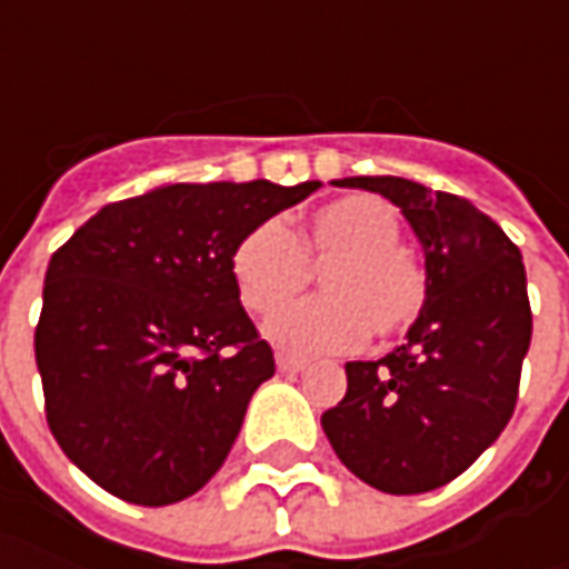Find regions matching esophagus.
I'll list each match as a JSON object with an SVG mask.
<instances>
[{
  "instance_id": "obj_1",
  "label": "esophagus",
  "mask_w": 569,
  "mask_h": 569,
  "mask_svg": "<svg viewBox=\"0 0 569 569\" xmlns=\"http://www.w3.org/2000/svg\"><path fill=\"white\" fill-rule=\"evenodd\" d=\"M274 361H278V370H281V373H300V370H307V363H310L307 358L291 355V351H278Z\"/></svg>"
}]
</instances>
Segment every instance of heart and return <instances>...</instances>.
Segmentation results:
<instances>
[{
	"label": "heart",
	"mask_w": 569,
	"mask_h": 569,
	"mask_svg": "<svg viewBox=\"0 0 569 569\" xmlns=\"http://www.w3.org/2000/svg\"><path fill=\"white\" fill-rule=\"evenodd\" d=\"M402 224L380 196L351 192L319 206L300 237L281 218H266L233 247L230 274L250 313H274L310 281V266H322V297L288 307L266 322V336L284 348L322 355L351 351L367 339L396 336L425 307V272L399 247Z\"/></svg>",
	"instance_id": "heart-1"
}]
</instances>
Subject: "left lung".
Instances as JSON below:
<instances>
[{
    "instance_id": "obj_1",
    "label": "left lung",
    "mask_w": 569,
    "mask_h": 569,
    "mask_svg": "<svg viewBox=\"0 0 569 569\" xmlns=\"http://www.w3.org/2000/svg\"><path fill=\"white\" fill-rule=\"evenodd\" d=\"M402 208L425 250V307L405 345L348 361V392L322 415L345 469L382 493L443 488L491 447L516 408L532 341L526 266L469 199L405 177H345Z\"/></svg>"
}]
</instances>
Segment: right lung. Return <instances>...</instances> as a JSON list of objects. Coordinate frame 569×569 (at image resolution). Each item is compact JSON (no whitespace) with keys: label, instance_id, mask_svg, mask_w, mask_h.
<instances>
[{"label":"right lung","instance_id":"right-lung-1","mask_svg":"<svg viewBox=\"0 0 569 569\" xmlns=\"http://www.w3.org/2000/svg\"><path fill=\"white\" fill-rule=\"evenodd\" d=\"M319 187L170 183L103 206L53 252L33 332L47 425L103 491L167 507L224 466L274 373L230 256Z\"/></svg>","mask_w":569,"mask_h":569}]
</instances>
